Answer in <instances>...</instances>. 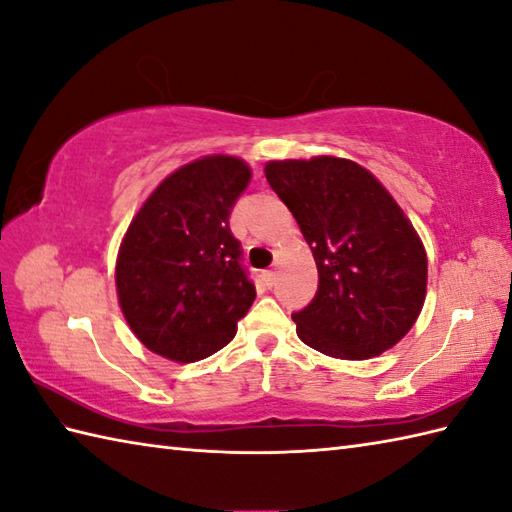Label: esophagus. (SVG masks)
<instances>
[{
	"mask_svg": "<svg viewBox=\"0 0 512 512\" xmlns=\"http://www.w3.org/2000/svg\"><path fill=\"white\" fill-rule=\"evenodd\" d=\"M264 281H266V286L273 288L277 281V270H264Z\"/></svg>",
	"mask_w": 512,
	"mask_h": 512,
	"instance_id": "obj_1",
	"label": "esophagus"
}]
</instances>
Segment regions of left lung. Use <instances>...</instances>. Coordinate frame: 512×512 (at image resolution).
Wrapping results in <instances>:
<instances>
[{
  "mask_svg": "<svg viewBox=\"0 0 512 512\" xmlns=\"http://www.w3.org/2000/svg\"><path fill=\"white\" fill-rule=\"evenodd\" d=\"M264 171L319 268L317 295L292 314L299 339L345 361L394 347L427 292V253L396 200L345 158L273 160Z\"/></svg>",
  "mask_w": 512,
  "mask_h": 512,
  "instance_id": "obj_1",
  "label": "left lung"
}]
</instances>
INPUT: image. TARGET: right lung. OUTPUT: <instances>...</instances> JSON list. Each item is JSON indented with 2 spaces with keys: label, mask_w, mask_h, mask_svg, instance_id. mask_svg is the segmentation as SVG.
Segmentation results:
<instances>
[{
  "label": "right lung",
  "mask_w": 512,
  "mask_h": 512,
  "mask_svg": "<svg viewBox=\"0 0 512 512\" xmlns=\"http://www.w3.org/2000/svg\"><path fill=\"white\" fill-rule=\"evenodd\" d=\"M248 182L244 160L206 156L162 180L129 224L116 290L129 328L151 352L200 361L233 341L253 306L255 284L228 226Z\"/></svg>",
  "instance_id": "right-lung-1"
}]
</instances>
